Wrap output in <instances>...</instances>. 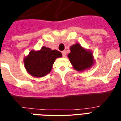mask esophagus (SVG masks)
I'll return each instance as SVG.
<instances>
[{"mask_svg": "<svg viewBox=\"0 0 121 121\" xmlns=\"http://www.w3.org/2000/svg\"><path fill=\"white\" fill-rule=\"evenodd\" d=\"M62 56H63L64 57H65V56H66V52H65V51H62Z\"/></svg>", "mask_w": 121, "mask_h": 121, "instance_id": "esophagus-1", "label": "esophagus"}]
</instances>
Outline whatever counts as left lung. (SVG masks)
Here are the masks:
<instances>
[{
  "instance_id": "left-lung-1",
  "label": "left lung",
  "mask_w": 121,
  "mask_h": 121,
  "mask_svg": "<svg viewBox=\"0 0 121 121\" xmlns=\"http://www.w3.org/2000/svg\"><path fill=\"white\" fill-rule=\"evenodd\" d=\"M70 51L67 57L74 69L78 72H83L91 68L95 63L92 52L78 43L70 46Z\"/></svg>"
}]
</instances>
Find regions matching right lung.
<instances>
[{
    "mask_svg": "<svg viewBox=\"0 0 121 121\" xmlns=\"http://www.w3.org/2000/svg\"><path fill=\"white\" fill-rule=\"evenodd\" d=\"M62 56L59 51L43 46L39 51L31 50L24 57V67L32 77H44L51 72L56 59Z\"/></svg>",
    "mask_w": 121,
    "mask_h": 121,
    "instance_id": "obj_1",
    "label": "right lung"
}]
</instances>
